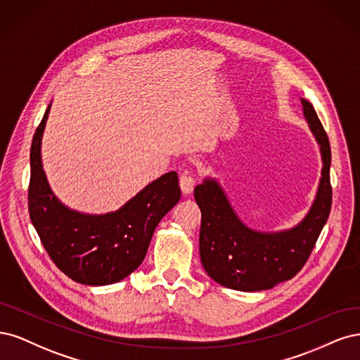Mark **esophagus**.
<instances>
[{
    "instance_id": "1",
    "label": "esophagus",
    "mask_w": 360,
    "mask_h": 360,
    "mask_svg": "<svg viewBox=\"0 0 360 360\" xmlns=\"http://www.w3.org/2000/svg\"><path fill=\"white\" fill-rule=\"evenodd\" d=\"M179 187H181V191L184 195L191 194L194 190V179L188 175H182L179 178Z\"/></svg>"
}]
</instances>
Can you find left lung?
Wrapping results in <instances>:
<instances>
[{
	"instance_id": "8db88e82",
	"label": "left lung",
	"mask_w": 360,
	"mask_h": 360,
	"mask_svg": "<svg viewBox=\"0 0 360 360\" xmlns=\"http://www.w3.org/2000/svg\"><path fill=\"white\" fill-rule=\"evenodd\" d=\"M300 103L323 163L316 199L302 221L272 233L254 230L240 221L217 179L205 178L194 188L202 212L200 260L206 274L227 288L260 292L292 280L304 268L328 221L332 205L329 139L312 104L305 98Z\"/></svg>"
}]
</instances>
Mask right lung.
<instances>
[{
  "instance_id": "obj_1",
  "label": "right lung",
  "mask_w": 360,
  "mask_h": 360,
  "mask_svg": "<svg viewBox=\"0 0 360 360\" xmlns=\"http://www.w3.org/2000/svg\"><path fill=\"white\" fill-rule=\"evenodd\" d=\"M51 104L31 143L28 211L44 250L73 281L115 284L143 262L158 223L181 199L176 172L148 184L118 211L101 215L77 212L53 194L41 165V137Z\"/></svg>"
}]
</instances>
